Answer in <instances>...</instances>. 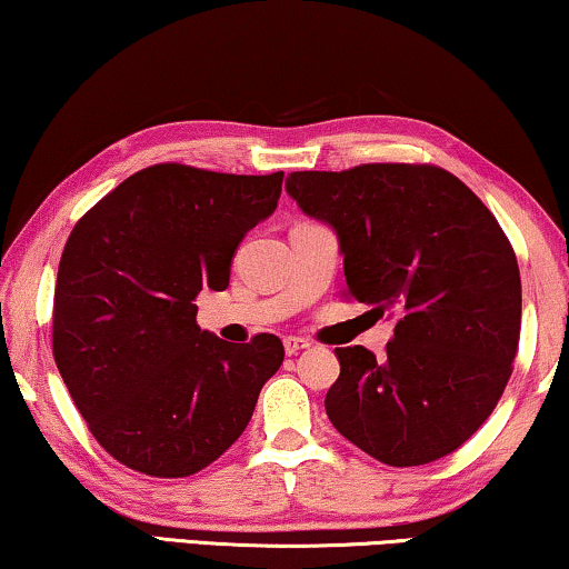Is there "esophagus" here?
Wrapping results in <instances>:
<instances>
[{
    "mask_svg": "<svg viewBox=\"0 0 569 569\" xmlns=\"http://www.w3.org/2000/svg\"><path fill=\"white\" fill-rule=\"evenodd\" d=\"M307 347H309V342H307V339H301V337H286V339H283V350H286V355H296V352L307 350Z\"/></svg>",
    "mask_w": 569,
    "mask_h": 569,
    "instance_id": "obj_1",
    "label": "esophagus"
}]
</instances>
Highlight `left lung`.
<instances>
[{
    "mask_svg": "<svg viewBox=\"0 0 569 569\" xmlns=\"http://www.w3.org/2000/svg\"><path fill=\"white\" fill-rule=\"evenodd\" d=\"M286 191L337 232L347 293L396 317L383 360L335 350L329 421L393 468L455 452L496 409L519 347L521 276L501 224L437 166L296 171Z\"/></svg>",
    "mask_w": 569,
    "mask_h": 569,
    "instance_id": "left-lung-1",
    "label": "left lung"
}]
</instances>
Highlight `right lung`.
<instances>
[{"label": "right lung", "mask_w": 569, "mask_h": 569, "mask_svg": "<svg viewBox=\"0 0 569 569\" xmlns=\"http://www.w3.org/2000/svg\"><path fill=\"white\" fill-rule=\"evenodd\" d=\"M283 173L142 168L68 237L53 299V358L76 409L114 460L186 478L227 452L283 362L276 335L230 345L199 329L201 288L224 291Z\"/></svg>", "instance_id": "add662e5"}]
</instances>
